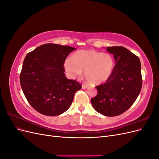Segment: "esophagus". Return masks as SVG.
<instances>
[{
  "instance_id": "esophagus-1",
  "label": "esophagus",
  "mask_w": 159,
  "mask_h": 159,
  "mask_svg": "<svg viewBox=\"0 0 159 159\" xmlns=\"http://www.w3.org/2000/svg\"><path fill=\"white\" fill-rule=\"evenodd\" d=\"M88 87V85H86V84H82L81 85V88L83 89H86Z\"/></svg>"
}]
</instances>
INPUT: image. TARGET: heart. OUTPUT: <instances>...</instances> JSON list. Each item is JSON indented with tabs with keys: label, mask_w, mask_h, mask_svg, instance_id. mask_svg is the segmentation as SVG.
<instances>
[{
	"label": "heart",
	"mask_w": 159,
	"mask_h": 159,
	"mask_svg": "<svg viewBox=\"0 0 159 159\" xmlns=\"http://www.w3.org/2000/svg\"><path fill=\"white\" fill-rule=\"evenodd\" d=\"M64 68L68 78L75 79L84 75L91 84L98 85L106 81L111 75L114 69L112 56L106 53L94 50H79L73 57H66Z\"/></svg>",
	"instance_id": "b5f03b06"
}]
</instances>
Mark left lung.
Listing matches in <instances>:
<instances>
[{
  "label": "left lung",
  "instance_id": "left-lung-1",
  "mask_svg": "<svg viewBox=\"0 0 159 159\" xmlns=\"http://www.w3.org/2000/svg\"><path fill=\"white\" fill-rule=\"evenodd\" d=\"M115 65L109 78L96 86L98 94L91 100L94 109L105 116L119 115L131 107L142 88L141 65L139 57L122 46L107 47Z\"/></svg>",
  "mask_w": 159,
  "mask_h": 159
}]
</instances>
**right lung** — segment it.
<instances>
[{
	"instance_id": "add662e5",
	"label": "right lung",
	"mask_w": 159,
	"mask_h": 159,
	"mask_svg": "<svg viewBox=\"0 0 159 159\" xmlns=\"http://www.w3.org/2000/svg\"><path fill=\"white\" fill-rule=\"evenodd\" d=\"M77 48L55 44L38 46L28 53L23 62L20 82L31 106L47 116H57L69 109L77 91L76 80H68L64 62Z\"/></svg>"
}]
</instances>
